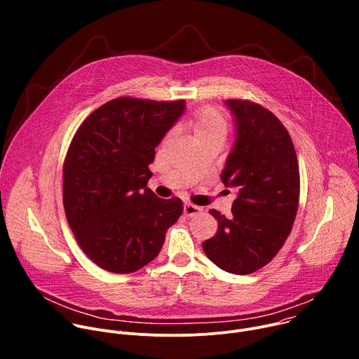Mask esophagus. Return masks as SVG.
Masks as SVG:
<instances>
[{
	"label": "esophagus",
	"mask_w": 359,
	"mask_h": 359,
	"mask_svg": "<svg viewBox=\"0 0 359 359\" xmlns=\"http://www.w3.org/2000/svg\"><path fill=\"white\" fill-rule=\"evenodd\" d=\"M200 212H201V208L196 206V204L184 203V208H183V213H184V216H187V217H193V216L198 215Z\"/></svg>",
	"instance_id": "obj_1"
}]
</instances>
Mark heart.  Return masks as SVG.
<instances>
[{
  "instance_id": "1",
  "label": "heart",
  "mask_w": 359,
  "mask_h": 359,
  "mask_svg": "<svg viewBox=\"0 0 359 359\" xmlns=\"http://www.w3.org/2000/svg\"><path fill=\"white\" fill-rule=\"evenodd\" d=\"M189 126L194 137L209 136V135H224L227 129L226 119L223 114L212 107H204L197 109L190 121Z\"/></svg>"
}]
</instances>
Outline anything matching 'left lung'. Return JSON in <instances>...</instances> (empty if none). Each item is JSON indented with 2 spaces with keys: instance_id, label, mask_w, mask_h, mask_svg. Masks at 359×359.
I'll use <instances>...</instances> for the list:
<instances>
[{
  "instance_id": "1",
  "label": "left lung",
  "mask_w": 359,
  "mask_h": 359,
  "mask_svg": "<svg viewBox=\"0 0 359 359\" xmlns=\"http://www.w3.org/2000/svg\"><path fill=\"white\" fill-rule=\"evenodd\" d=\"M236 142L222 182L237 189L231 216L217 210V233L203 241L208 257L222 270L245 276L269 264L285 243L295 220L299 170L290 133L259 104L229 99Z\"/></svg>"
}]
</instances>
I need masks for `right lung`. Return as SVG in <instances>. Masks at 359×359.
I'll list each match as a JSON object with an SVG mask.
<instances>
[{"instance_id":"right-lung-1","label":"right lung","mask_w":359,"mask_h":359,"mask_svg":"<svg viewBox=\"0 0 359 359\" xmlns=\"http://www.w3.org/2000/svg\"><path fill=\"white\" fill-rule=\"evenodd\" d=\"M184 100L116 97L78 128L64 162V209L88 257L109 273L137 271L156 259L182 200L147 187L155 147L177 122Z\"/></svg>"}]
</instances>
